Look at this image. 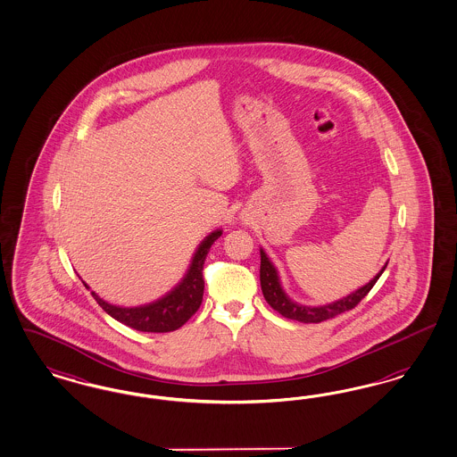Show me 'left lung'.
<instances>
[{
    "label": "left lung",
    "mask_w": 457,
    "mask_h": 457,
    "mask_svg": "<svg viewBox=\"0 0 457 457\" xmlns=\"http://www.w3.org/2000/svg\"><path fill=\"white\" fill-rule=\"evenodd\" d=\"M386 266H388V262L383 266V270L372 278L368 285L359 287L357 291L344 296L342 300L332 302V303L320 304V306H306V304L293 302L287 296L285 289L281 287V283H279L278 270L274 268V264L270 262V257L261 249V289H262V295H264L266 302L270 304V308L276 310L278 313H281L285 319L302 321V323H320V321L334 319L344 312L353 310L355 304L359 303L371 291V287L376 285V281L379 279L383 270H386Z\"/></svg>",
    "instance_id": "left-lung-1"
}]
</instances>
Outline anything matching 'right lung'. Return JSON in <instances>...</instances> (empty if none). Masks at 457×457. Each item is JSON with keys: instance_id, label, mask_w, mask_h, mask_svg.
I'll return each mask as SVG.
<instances>
[{"instance_id": "add662e5", "label": "right lung", "mask_w": 457, "mask_h": 457, "mask_svg": "<svg viewBox=\"0 0 457 457\" xmlns=\"http://www.w3.org/2000/svg\"><path fill=\"white\" fill-rule=\"evenodd\" d=\"M220 236L221 230L219 228V230H213L210 236L204 237L191 259V264L185 278L172 287L170 293H166L162 298L155 300L153 303L125 308V306H117V304L104 302L95 291H91V295L110 317H113L115 320L130 328H136L138 332L162 334V332L178 330L198 312L202 304L204 289V259L212 244ZM85 287H89L86 283Z\"/></svg>"}]
</instances>
